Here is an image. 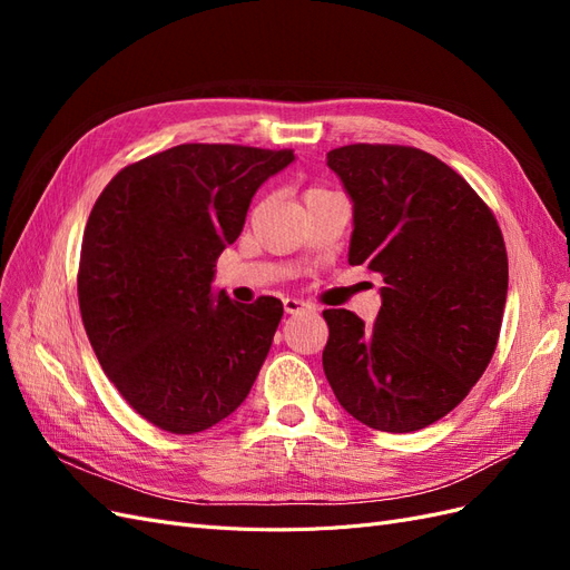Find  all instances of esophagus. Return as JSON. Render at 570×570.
<instances>
[{"instance_id":"esophagus-1","label":"esophagus","mask_w":570,"mask_h":570,"mask_svg":"<svg viewBox=\"0 0 570 570\" xmlns=\"http://www.w3.org/2000/svg\"><path fill=\"white\" fill-rule=\"evenodd\" d=\"M283 306H285V314H304V312H312V306H308L306 302L292 299V297H287V299L283 302Z\"/></svg>"}]
</instances>
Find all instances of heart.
Masks as SVG:
<instances>
[{"label": "heart", "instance_id": "obj_1", "mask_svg": "<svg viewBox=\"0 0 570 570\" xmlns=\"http://www.w3.org/2000/svg\"><path fill=\"white\" fill-rule=\"evenodd\" d=\"M308 193H318V187H312V189H308ZM308 193H306V195H308Z\"/></svg>", "mask_w": 570, "mask_h": 570}]
</instances>
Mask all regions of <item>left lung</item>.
<instances>
[{"mask_svg": "<svg viewBox=\"0 0 570 570\" xmlns=\"http://www.w3.org/2000/svg\"><path fill=\"white\" fill-rule=\"evenodd\" d=\"M354 204L350 264L381 275L373 325L325 308L323 371L342 409L383 433L446 416L485 373L509 262L490 206L454 168L402 145L327 151Z\"/></svg>", "mask_w": 570, "mask_h": 570, "instance_id": "8db88e82", "label": "left lung"}]
</instances>
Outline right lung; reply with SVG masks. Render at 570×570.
I'll return each instance as SVG.
<instances>
[{
	"instance_id": "right-lung-1",
	"label": "right lung",
	"mask_w": 570,
	"mask_h": 570,
	"mask_svg": "<svg viewBox=\"0 0 570 570\" xmlns=\"http://www.w3.org/2000/svg\"><path fill=\"white\" fill-rule=\"evenodd\" d=\"M292 149L178 145L135 161L95 202L82 235L85 333L120 396L166 433L195 435L247 400L283 302L212 289L262 183Z\"/></svg>"
}]
</instances>
